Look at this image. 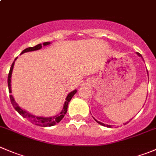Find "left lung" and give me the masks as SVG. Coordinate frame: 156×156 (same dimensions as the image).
I'll return each mask as SVG.
<instances>
[{
	"mask_svg": "<svg viewBox=\"0 0 156 156\" xmlns=\"http://www.w3.org/2000/svg\"><path fill=\"white\" fill-rule=\"evenodd\" d=\"M137 54H138V55H139V56H141V57H142V56H141V54H140V53H137ZM147 73H148V71H147ZM95 121H96V122H97V123H99V124H100V125H103V126H106V127H111V125H105V124L102 123V122H98V121H97V120H96V119H95ZM125 124H126V123H125Z\"/></svg>",
	"mask_w": 156,
	"mask_h": 156,
	"instance_id": "1",
	"label": "left lung"
}]
</instances>
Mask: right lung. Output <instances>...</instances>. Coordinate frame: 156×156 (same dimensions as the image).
Masks as SVG:
<instances>
[{"mask_svg": "<svg viewBox=\"0 0 156 156\" xmlns=\"http://www.w3.org/2000/svg\"><path fill=\"white\" fill-rule=\"evenodd\" d=\"M48 44H50V42H44V43H43V44H39L36 45V46H34V47H32V48H31H31H28L25 49L24 50H23V52L21 53V54L22 53H26V52L34 51V50H39V49H41L42 48V46H43V45L44 46H46V45H48ZM16 58L15 59V60L16 59ZM15 60L13 61L12 66H11L10 72H9V74H8V78H7V84H8L9 93H11V87H10L11 79L10 78H11V75H12V69H13V65H14V62H15ZM76 92H77V90H75L72 91V92H71L70 94H69V95L67 96L66 99V101L65 102V104H64V106H63V109L62 110V112H61L59 113V115H58L53 116V117H50V118H44V117H39V116L33 115L30 114V113L27 112L26 111H25V110L22 109V108L18 106V104L16 103L12 95H10V98L11 103H12V106H13L14 108H15V109L16 110V111L20 113L22 116H23V117H24L25 119H27L28 120L30 121V122H31L32 123H34V125H39V126H43V127H50V126H53V125H55L56 124L59 123V122H60L62 119H63V117L65 116L66 113L67 112V108H68V105H69V101L72 100V97L75 95V93Z\"/></svg>", "mask_w": 156, "mask_h": 156, "instance_id": "right-lung-1", "label": "right lung"}]
</instances>
